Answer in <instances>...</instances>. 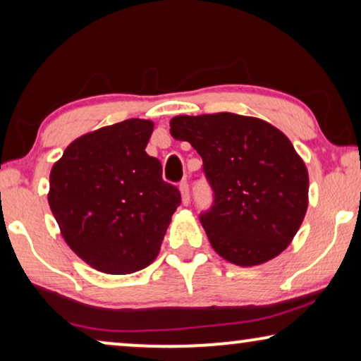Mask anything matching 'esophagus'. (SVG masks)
Returning <instances> with one entry per match:
<instances>
[{"label": "esophagus", "instance_id": "1", "mask_svg": "<svg viewBox=\"0 0 361 361\" xmlns=\"http://www.w3.org/2000/svg\"><path fill=\"white\" fill-rule=\"evenodd\" d=\"M179 189H180V194H182V204L187 205L190 200V194H189V184H187V180H182L179 184Z\"/></svg>", "mask_w": 361, "mask_h": 361}]
</instances>
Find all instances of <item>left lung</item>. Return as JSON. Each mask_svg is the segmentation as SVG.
Segmentation results:
<instances>
[{"label":"left lung","instance_id":"obj_1","mask_svg":"<svg viewBox=\"0 0 361 361\" xmlns=\"http://www.w3.org/2000/svg\"><path fill=\"white\" fill-rule=\"evenodd\" d=\"M171 135L189 141L214 192L200 214L210 245L230 263L256 266L288 248L307 210L309 176L284 133L235 113L171 120Z\"/></svg>","mask_w":361,"mask_h":361}]
</instances>
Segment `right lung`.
<instances>
[{
  "label": "right lung",
  "instance_id": "right-lung-1",
  "mask_svg": "<svg viewBox=\"0 0 361 361\" xmlns=\"http://www.w3.org/2000/svg\"><path fill=\"white\" fill-rule=\"evenodd\" d=\"M152 121L125 120L83 135L51 171L49 205L78 258L106 274L136 273L159 253L180 192L146 152Z\"/></svg>",
  "mask_w": 361,
  "mask_h": 361
}]
</instances>
